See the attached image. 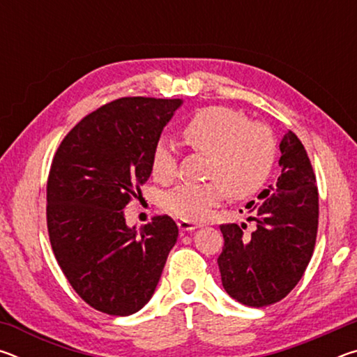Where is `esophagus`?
Here are the masks:
<instances>
[{
	"instance_id": "obj_1",
	"label": "esophagus",
	"mask_w": 357,
	"mask_h": 357,
	"mask_svg": "<svg viewBox=\"0 0 357 357\" xmlns=\"http://www.w3.org/2000/svg\"><path fill=\"white\" fill-rule=\"evenodd\" d=\"M178 227H179V229H183V231H193V229L198 228L197 223H193L190 220H185V219H179Z\"/></svg>"
}]
</instances>
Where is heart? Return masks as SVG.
I'll list each match as a JSON object with an SVG mask.
<instances>
[{"mask_svg": "<svg viewBox=\"0 0 357 357\" xmlns=\"http://www.w3.org/2000/svg\"><path fill=\"white\" fill-rule=\"evenodd\" d=\"M181 137L192 149L208 154V183H183L162 197V208L185 220H200L225 197L255 193L268 179L275 160L273 130L258 121H247L227 107H204L181 124ZM178 162L167 140L155 143L151 173L159 183L176 176Z\"/></svg>", "mask_w": 357, "mask_h": 357, "instance_id": "b5f03b06", "label": "heart"}]
</instances>
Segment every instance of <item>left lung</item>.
Here are the masks:
<instances>
[{"label": "left lung", "instance_id": "8db88e82", "mask_svg": "<svg viewBox=\"0 0 357 357\" xmlns=\"http://www.w3.org/2000/svg\"><path fill=\"white\" fill-rule=\"evenodd\" d=\"M280 176L259 202L247 203L255 229L220 225L223 250L217 258L222 285L244 305L282 301L309 266L318 231V189L304 144L291 130L280 142Z\"/></svg>", "mask_w": 357, "mask_h": 357}]
</instances>
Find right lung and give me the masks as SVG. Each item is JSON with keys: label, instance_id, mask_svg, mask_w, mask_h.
Returning <instances> with one entry per match:
<instances>
[{"label": "right lung", "instance_id": "obj_1", "mask_svg": "<svg viewBox=\"0 0 357 357\" xmlns=\"http://www.w3.org/2000/svg\"><path fill=\"white\" fill-rule=\"evenodd\" d=\"M181 99L121 98L89 113L53 157L47 228L59 268L93 309L128 317L153 298L178 239L172 217L140 229L124 208L151 176V154Z\"/></svg>", "mask_w": 357, "mask_h": 357}]
</instances>
